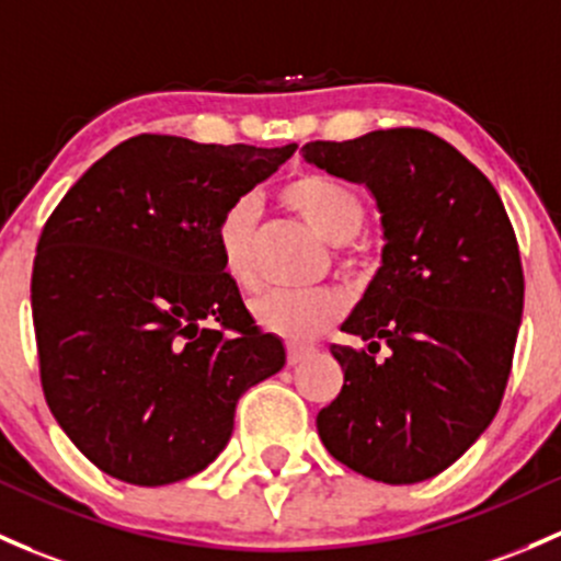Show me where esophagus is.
Wrapping results in <instances>:
<instances>
[{
  "mask_svg": "<svg viewBox=\"0 0 561 561\" xmlns=\"http://www.w3.org/2000/svg\"><path fill=\"white\" fill-rule=\"evenodd\" d=\"M311 346H298V344H287V363L290 365H298V363H304L306 357L311 355Z\"/></svg>",
  "mask_w": 561,
  "mask_h": 561,
  "instance_id": "34e87169",
  "label": "esophagus"
}]
</instances>
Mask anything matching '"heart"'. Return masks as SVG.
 <instances>
[{"mask_svg": "<svg viewBox=\"0 0 561 561\" xmlns=\"http://www.w3.org/2000/svg\"><path fill=\"white\" fill-rule=\"evenodd\" d=\"M285 204L328 244H346L359 233L365 220L363 198L346 182L328 174H304L282 193ZM255 226V202L239 198L228 206L217 226V250L228 279L239 287L252 285L250 239ZM355 257H350V263ZM346 300L333 287L311 293H263L252 300V317L265 333L279 339L311 341L344 314Z\"/></svg>", "mask_w": 561, "mask_h": 561, "instance_id": "b5f03b06", "label": "heart"}]
</instances>
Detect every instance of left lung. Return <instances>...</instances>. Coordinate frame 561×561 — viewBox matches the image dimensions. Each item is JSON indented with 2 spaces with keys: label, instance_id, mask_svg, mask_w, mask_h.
Wrapping results in <instances>:
<instances>
[{
  "label": "left lung",
  "instance_id": "1",
  "mask_svg": "<svg viewBox=\"0 0 561 561\" xmlns=\"http://www.w3.org/2000/svg\"><path fill=\"white\" fill-rule=\"evenodd\" d=\"M300 152L368 187L385 236L381 265L341 325L368 346H330L344 387L317 433L365 479H433L481 438L508 385L524 311L514 226L492 182L422 128Z\"/></svg>",
  "mask_w": 561,
  "mask_h": 561
}]
</instances>
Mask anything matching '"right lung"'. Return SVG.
<instances>
[{"instance_id": "add662e5", "label": "right lung", "mask_w": 561, "mask_h": 561, "mask_svg": "<svg viewBox=\"0 0 561 561\" xmlns=\"http://www.w3.org/2000/svg\"><path fill=\"white\" fill-rule=\"evenodd\" d=\"M298 145L112 147L45 222L32 314L45 400L99 470L137 486L202 473L236 403L285 365L226 276L217 226Z\"/></svg>"}]
</instances>
